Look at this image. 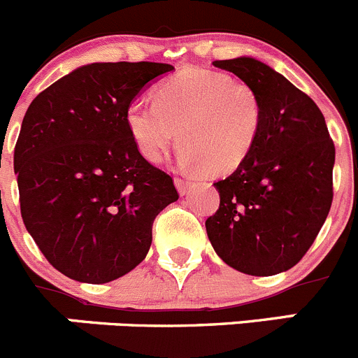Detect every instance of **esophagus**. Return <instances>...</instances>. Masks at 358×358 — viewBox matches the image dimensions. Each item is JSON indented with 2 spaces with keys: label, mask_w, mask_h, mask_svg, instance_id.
I'll list each match as a JSON object with an SVG mask.
<instances>
[{
  "label": "esophagus",
  "mask_w": 358,
  "mask_h": 358,
  "mask_svg": "<svg viewBox=\"0 0 358 358\" xmlns=\"http://www.w3.org/2000/svg\"><path fill=\"white\" fill-rule=\"evenodd\" d=\"M174 182H176V187H178V191L180 194H186L187 189H189V186H191L189 180H186L182 178H176Z\"/></svg>",
  "instance_id": "1"
}]
</instances>
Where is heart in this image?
<instances>
[{
	"mask_svg": "<svg viewBox=\"0 0 358 358\" xmlns=\"http://www.w3.org/2000/svg\"><path fill=\"white\" fill-rule=\"evenodd\" d=\"M263 115L259 94L249 83L194 67L165 80L157 88V101L130 102L125 118L146 160H164L180 137L184 167L221 174L249 157L263 129Z\"/></svg>",
	"mask_w": 358,
	"mask_h": 358,
	"instance_id": "b5f03b06",
	"label": "heart"
}]
</instances>
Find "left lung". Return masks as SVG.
Returning a JSON list of instances; mask_svg holds the SVG:
<instances>
[{
  "label": "left lung",
  "mask_w": 358,
  "mask_h": 358,
  "mask_svg": "<svg viewBox=\"0 0 358 358\" xmlns=\"http://www.w3.org/2000/svg\"><path fill=\"white\" fill-rule=\"evenodd\" d=\"M256 88L263 129L249 157L217 180L219 208L205 221L228 266L268 277L291 270L308 252L332 203L334 143L318 106L261 60H214Z\"/></svg>",
  "instance_id": "left-lung-1"
}]
</instances>
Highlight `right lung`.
Segmentation results:
<instances>
[{"mask_svg":"<svg viewBox=\"0 0 358 358\" xmlns=\"http://www.w3.org/2000/svg\"><path fill=\"white\" fill-rule=\"evenodd\" d=\"M160 62H94L36 95L13 153L20 214L48 263L106 284L146 257L153 221L179 198L174 180L137 150L127 108Z\"/></svg>","mask_w":358,"mask_h":358,"instance_id":"add662e5","label":"right lung"}]
</instances>
